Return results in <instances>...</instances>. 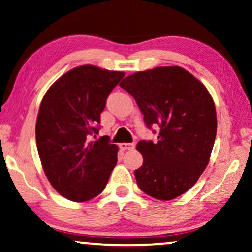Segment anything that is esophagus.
Returning a JSON list of instances; mask_svg holds the SVG:
<instances>
[{
    "label": "esophagus",
    "instance_id": "1",
    "mask_svg": "<svg viewBox=\"0 0 252 252\" xmlns=\"http://www.w3.org/2000/svg\"><path fill=\"white\" fill-rule=\"evenodd\" d=\"M120 147L122 150H132L135 147V144L133 143H122L120 144Z\"/></svg>",
    "mask_w": 252,
    "mask_h": 252
}]
</instances>
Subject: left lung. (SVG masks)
I'll list each match as a JSON object with an SVG mask.
<instances>
[{"label":"left lung","mask_w":252,"mask_h":252,"mask_svg":"<svg viewBox=\"0 0 252 252\" xmlns=\"http://www.w3.org/2000/svg\"><path fill=\"white\" fill-rule=\"evenodd\" d=\"M120 86L133 96L158 140H139L143 165L135 170L139 189L170 200L187 192L209 163L217 135V113L206 87L180 66L136 72ZM156 133V130H152Z\"/></svg>","instance_id":"1"}]
</instances>
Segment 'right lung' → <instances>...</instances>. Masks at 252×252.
<instances>
[{
    "label": "right lung",
    "mask_w": 252,
    "mask_h": 252,
    "mask_svg": "<svg viewBox=\"0 0 252 252\" xmlns=\"http://www.w3.org/2000/svg\"><path fill=\"white\" fill-rule=\"evenodd\" d=\"M123 77L120 71L82 65L56 80L43 96L36 146L47 179L66 199L82 203L94 198L116 166L117 146L109 137L90 138L99 133L100 114Z\"/></svg>",
    "instance_id": "add662e5"
}]
</instances>
